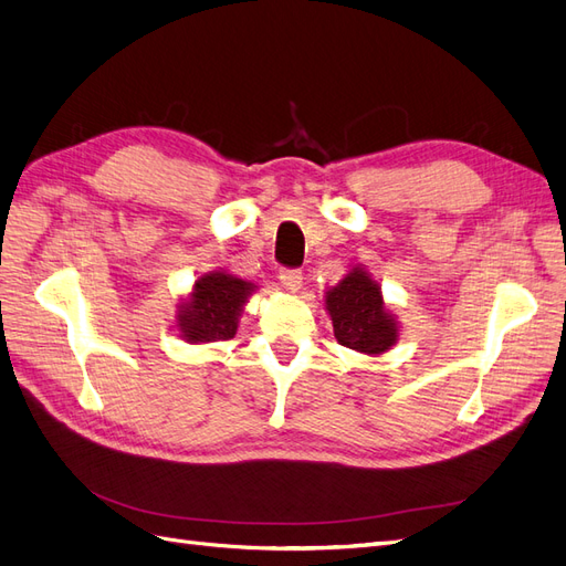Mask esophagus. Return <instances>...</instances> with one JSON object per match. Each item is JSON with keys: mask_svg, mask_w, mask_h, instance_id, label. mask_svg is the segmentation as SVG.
Here are the masks:
<instances>
[{"mask_svg": "<svg viewBox=\"0 0 566 566\" xmlns=\"http://www.w3.org/2000/svg\"><path fill=\"white\" fill-rule=\"evenodd\" d=\"M279 279L283 283L285 290H290V293H295V290H300L302 285V271L300 269H290V266H283L279 271Z\"/></svg>", "mask_w": 566, "mask_h": 566, "instance_id": "34e87169", "label": "esophagus"}]
</instances>
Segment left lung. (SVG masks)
<instances>
[{
  "mask_svg": "<svg viewBox=\"0 0 566 566\" xmlns=\"http://www.w3.org/2000/svg\"><path fill=\"white\" fill-rule=\"evenodd\" d=\"M333 331L342 347L366 354H380L397 339V323L385 312L380 287L364 271L349 276L328 293Z\"/></svg>",
  "mask_w": 566,
  "mask_h": 566,
  "instance_id": "8db88e82",
  "label": "left lung"
}]
</instances>
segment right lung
<instances>
[{
  "label": "right lung",
  "instance_id": "right-lung-1",
  "mask_svg": "<svg viewBox=\"0 0 566 566\" xmlns=\"http://www.w3.org/2000/svg\"><path fill=\"white\" fill-rule=\"evenodd\" d=\"M252 285L229 273H210L196 283L193 297L179 314L181 337L188 342L231 339Z\"/></svg>",
  "mask_w": 566,
  "mask_h": 566
}]
</instances>
